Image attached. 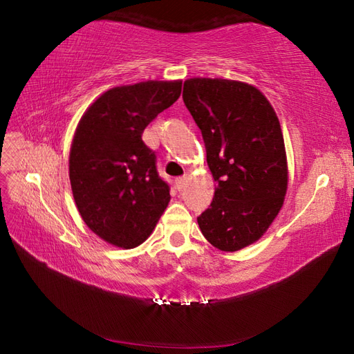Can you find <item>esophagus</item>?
<instances>
[{
    "instance_id": "1",
    "label": "esophagus",
    "mask_w": 354,
    "mask_h": 354,
    "mask_svg": "<svg viewBox=\"0 0 354 354\" xmlns=\"http://www.w3.org/2000/svg\"><path fill=\"white\" fill-rule=\"evenodd\" d=\"M187 180H188L187 176H180V178H176V179H175V185H176V188H178L179 192L183 190V188H185Z\"/></svg>"
}]
</instances>
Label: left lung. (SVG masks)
Segmentation results:
<instances>
[{"label":"left lung","mask_w":354,"mask_h":354,"mask_svg":"<svg viewBox=\"0 0 354 354\" xmlns=\"http://www.w3.org/2000/svg\"><path fill=\"white\" fill-rule=\"evenodd\" d=\"M183 100L217 183L197 223L214 248L236 252L258 241L283 205L288 167L281 123L267 97L241 81L190 78Z\"/></svg>","instance_id":"8db88e82"}]
</instances>
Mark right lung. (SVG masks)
Masks as SVG:
<instances>
[{
    "mask_svg": "<svg viewBox=\"0 0 354 354\" xmlns=\"http://www.w3.org/2000/svg\"><path fill=\"white\" fill-rule=\"evenodd\" d=\"M183 81H145L106 90L88 106L72 140L69 179L84 223L123 249L142 244L170 201L145 128L174 104Z\"/></svg>",
    "mask_w": 354,
    "mask_h": 354,
    "instance_id": "obj_1",
    "label": "right lung"
}]
</instances>
